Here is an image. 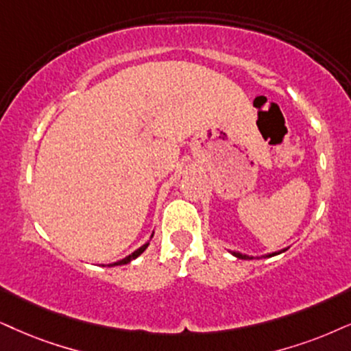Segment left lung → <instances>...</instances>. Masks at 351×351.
I'll return each instance as SVG.
<instances>
[{"label":"left lung","instance_id":"obj_1","mask_svg":"<svg viewBox=\"0 0 351 351\" xmlns=\"http://www.w3.org/2000/svg\"><path fill=\"white\" fill-rule=\"evenodd\" d=\"M288 250V247H285V250H280V251H274V252H269V254L265 256H261V257H272V256H277V254H282V252H285ZM234 257H238V259H254V256H247V254H243V252L239 251H230ZM261 257H256V259H261Z\"/></svg>","mask_w":351,"mask_h":351}]
</instances>
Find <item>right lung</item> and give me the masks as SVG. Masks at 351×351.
Returning a JSON list of instances; mask_svg holds the SVG:
<instances>
[{"label":"right lung","instance_id":"1","mask_svg":"<svg viewBox=\"0 0 351 351\" xmlns=\"http://www.w3.org/2000/svg\"><path fill=\"white\" fill-rule=\"evenodd\" d=\"M152 237H154V233H152V234H150V239H152ZM147 246H149V241H147V243H144V245H143V246H141V247H139V250H136L134 252H131V254H130V256H126V257H124V259H119V261H118V263L108 264V267H114V265H124V264H130V263H131V261H134V259H136V257H139L141 254H143V252H144L145 250H147Z\"/></svg>","mask_w":351,"mask_h":351}]
</instances>
